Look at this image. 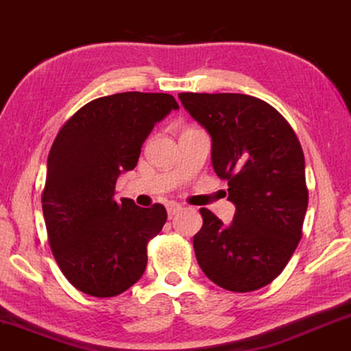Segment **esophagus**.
Returning a JSON list of instances; mask_svg holds the SVG:
<instances>
[{
    "mask_svg": "<svg viewBox=\"0 0 351 351\" xmlns=\"http://www.w3.org/2000/svg\"><path fill=\"white\" fill-rule=\"evenodd\" d=\"M166 208H167L169 218H172V216L177 215L180 210H182V205H180V203H176V202H167Z\"/></svg>",
    "mask_w": 351,
    "mask_h": 351,
    "instance_id": "obj_1",
    "label": "esophagus"
}]
</instances>
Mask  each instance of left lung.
I'll return each instance as SVG.
<instances>
[{
  "instance_id": "left-lung-1",
  "label": "left lung",
  "mask_w": 351,
  "mask_h": 351,
  "mask_svg": "<svg viewBox=\"0 0 351 351\" xmlns=\"http://www.w3.org/2000/svg\"><path fill=\"white\" fill-rule=\"evenodd\" d=\"M179 99L210 133L211 164L236 205L229 226L200 210L198 265L218 287L255 291L283 271L301 241L309 198L301 143L285 117L257 97L180 93Z\"/></svg>"
}]
</instances>
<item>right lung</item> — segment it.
Returning a JSON list of instances; mask_svg holds the SVG:
<instances>
[{
  "mask_svg": "<svg viewBox=\"0 0 351 351\" xmlns=\"http://www.w3.org/2000/svg\"><path fill=\"white\" fill-rule=\"evenodd\" d=\"M176 109V99L162 93L94 99L51 145L42 192L47 234L60 270L86 295L117 296L145 274L146 245L166 223V208L117 202L115 184L135 169L154 125Z\"/></svg>",
  "mask_w": 351,
  "mask_h": 351,
  "instance_id": "obj_1",
  "label": "right lung"
}]
</instances>
